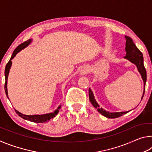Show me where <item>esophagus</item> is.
I'll return each instance as SVG.
<instances>
[{
	"instance_id": "34e87169",
	"label": "esophagus",
	"mask_w": 152,
	"mask_h": 152,
	"mask_svg": "<svg viewBox=\"0 0 152 152\" xmlns=\"http://www.w3.org/2000/svg\"><path fill=\"white\" fill-rule=\"evenodd\" d=\"M88 72H89V68L87 66H85L82 68V70H80V74L81 75H86V74L88 73Z\"/></svg>"
}]
</instances>
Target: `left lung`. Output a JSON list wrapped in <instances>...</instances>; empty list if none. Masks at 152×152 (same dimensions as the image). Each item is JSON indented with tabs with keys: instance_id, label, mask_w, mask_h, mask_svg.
<instances>
[{
	"instance_id": "8db88e82",
	"label": "left lung",
	"mask_w": 152,
	"mask_h": 152,
	"mask_svg": "<svg viewBox=\"0 0 152 152\" xmlns=\"http://www.w3.org/2000/svg\"><path fill=\"white\" fill-rule=\"evenodd\" d=\"M126 43H125V51H126V56L124 57L125 59L127 60L133 64H134L137 68V70L140 74H141V78H142L143 81V85H144V90L143 92V95L141 96V100H142L144 92H145V86L146 83V80H147V74H146V70L145 67L143 65V57L142 53L141 52L140 50L136 47L135 43H133L132 39L128 36H125ZM89 93V99L90 101L93 105L94 108L97 109V110L99 113H101L103 116L106 117L107 118H110V119H115V118L119 117L122 116L124 114H126L127 113H129L130 110L125 112H115L111 113L105 110L102 108H100L99 104L97 103V102L95 100V98L94 96L93 92L92 91L91 88L88 90Z\"/></svg>"
}]
</instances>
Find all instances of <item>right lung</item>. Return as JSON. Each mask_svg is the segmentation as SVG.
Returning <instances> with one entry per match:
<instances>
[{
    "mask_svg": "<svg viewBox=\"0 0 152 152\" xmlns=\"http://www.w3.org/2000/svg\"><path fill=\"white\" fill-rule=\"evenodd\" d=\"M32 42V39H29L27 40V42H24L23 43H21V44L19 45L18 47L15 49V51L12 53V55L11 56V59L9 61V62L7 64L6 67H5V70H4V75H5V84H4V91H5V93H6L7 97H8V91H7V80H8V76H9V71L10 69H11V67L12 65V60L13 59L18 53L20 51H21L22 50H23L24 48L27 47ZM61 109V105H60L58 107L57 109H56L52 113H47V114H43V115H24L23 113H20L19 111H18L17 110H15V112L17 113V114L19 115V117H20L23 119H24L25 120L29 121L31 122H35V123H45L48 122L50 121L51 119H53V117H56V115H58V113L59 112V110Z\"/></svg>",
    "mask_w": 152,
    "mask_h": 152,
    "instance_id": "right-lung-1",
    "label": "right lung"
}]
</instances>
